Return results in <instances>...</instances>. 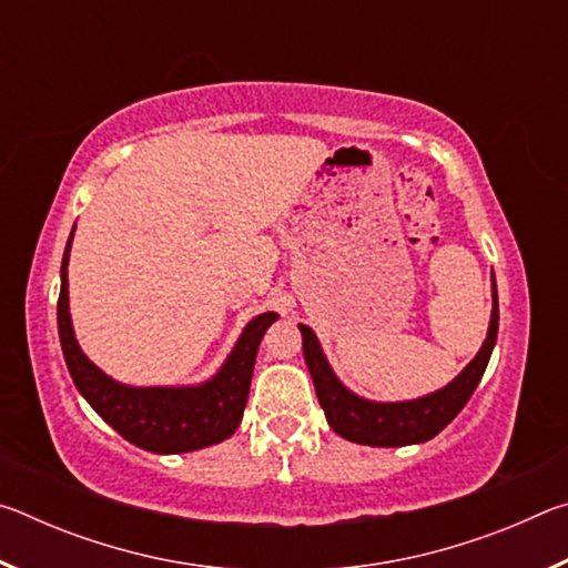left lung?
<instances>
[{"instance_id": "obj_1", "label": "left lung", "mask_w": 568, "mask_h": 568, "mask_svg": "<svg viewBox=\"0 0 568 568\" xmlns=\"http://www.w3.org/2000/svg\"><path fill=\"white\" fill-rule=\"evenodd\" d=\"M303 333V355L307 371L313 376L315 393H318L321 408L325 410L331 428L335 434L365 446H408L423 444V440L440 434L450 420L458 416V410L466 406L470 393L476 390L480 376H484L488 358H491L496 335H498V297L494 283V311L488 323V335L474 361L464 373L448 383L446 388L430 393L426 398L406 400V403H373L363 400L343 386L331 371L328 361L318 345L315 333L301 325Z\"/></svg>"}]
</instances>
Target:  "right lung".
<instances>
[{"label":"right lung","instance_id":"obj_1","mask_svg":"<svg viewBox=\"0 0 568 568\" xmlns=\"http://www.w3.org/2000/svg\"><path fill=\"white\" fill-rule=\"evenodd\" d=\"M74 235V230H72ZM72 235L62 257V287L57 301L62 353L77 390L90 406L130 444L152 454H187L220 444L235 434L243 420L250 378L263 335L277 315L263 313L247 323L235 351L213 381L195 388H130L114 383L80 351L70 321L67 297V263H70Z\"/></svg>","mask_w":568,"mask_h":568}]
</instances>
